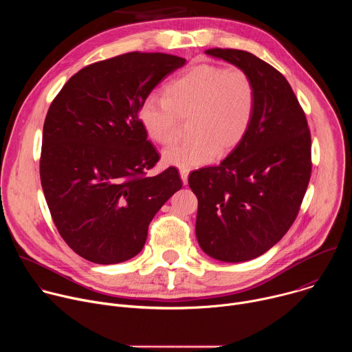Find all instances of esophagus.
I'll return each instance as SVG.
<instances>
[{"label": "esophagus", "instance_id": "obj_1", "mask_svg": "<svg viewBox=\"0 0 352 352\" xmlns=\"http://www.w3.org/2000/svg\"><path fill=\"white\" fill-rule=\"evenodd\" d=\"M179 175H181L182 182L186 185V182H188V175H189V170H188V168H179Z\"/></svg>", "mask_w": 352, "mask_h": 352}]
</instances>
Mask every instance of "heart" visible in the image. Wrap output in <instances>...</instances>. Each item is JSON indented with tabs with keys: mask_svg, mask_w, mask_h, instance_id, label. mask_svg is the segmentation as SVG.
<instances>
[{
	"mask_svg": "<svg viewBox=\"0 0 352 352\" xmlns=\"http://www.w3.org/2000/svg\"><path fill=\"white\" fill-rule=\"evenodd\" d=\"M166 97L148 96L139 120L150 139L168 144L178 133L179 118H189V139L163 152V162L193 168L235 148L252 125L256 91L241 68L199 64L166 86Z\"/></svg>",
	"mask_w": 352,
	"mask_h": 352,
	"instance_id": "heart-1",
	"label": "heart"
}]
</instances>
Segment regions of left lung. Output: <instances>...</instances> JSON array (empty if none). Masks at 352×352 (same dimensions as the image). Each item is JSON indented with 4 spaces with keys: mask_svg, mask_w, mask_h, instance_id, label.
<instances>
[{
    "mask_svg": "<svg viewBox=\"0 0 352 352\" xmlns=\"http://www.w3.org/2000/svg\"><path fill=\"white\" fill-rule=\"evenodd\" d=\"M205 53L250 76L256 107L246 136L219 166L189 174L197 197L195 231L210 258L246 262L267 252L298 216L312 171L311 132L296 96L276 68L242 50Z\"/></svg>",
    "mask_w": 352,
    "mask_h": 352,
    "instance_id": "left-lung-1",
    "label": "left lung"
}]
</instances>
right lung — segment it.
<instances>
[{"label": "right lung", "instance_id": "1", "mask_svg": "<svg viewBox=\"0 0 352 352\" xmlns=\"http://www.w3.org/2000/svg\"><path fill=\"white\" fill-rule=\"evenodd\" d=\"M185 58L128 53L75 74L48 109L40 179L53 221L75 254L116 265L143 249L147 228L181 189L175 167L147 177L160 156L147 140L142 103Z\"/></svg>", "mask_w": 352, "mask_h": 352}]
</instances>
